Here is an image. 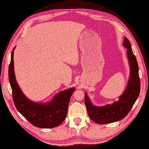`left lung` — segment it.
<instances>
[{
  "label": "left lung",
  "mask_w": 149,
  "mask_h": 149,
  "mask_svg": "<svg viewBox=\"0 0 149 149\" xmlns=\"http://www.w3.org/2000/svg\"><path fill=\"white\" fill-rule=\"evenodd\" d=\"M123 45L127 48V55L130 66V77L128 86L119 101L101 107L93 105L85 94V104L89 116L95 123L107 124L123 119L132 108L140 91V80L139 74V65L136 58L133 54L130 41L127 37L124 38Z\"/></svg>",
  "instance_id": "1"
}]
</instances>
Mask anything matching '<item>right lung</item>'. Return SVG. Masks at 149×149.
Here are the masks:
<instances>
[{
    "label": "right lung",
    "instance_id": "obj_1",
    "mask_svg": "<svg viewBox=\"0 0 149 149\" xmlns=\"http://www.w3.org/2000/svg\"><path fill=\"white\" fill-rule=\"evenodd\" d=\"M9 66V80L12 89L13 100L17 111L33 125L38 128H50L60 125L67 116L68 104L75 88L65 90L56 94L48 104H39L28 100L19 87L14 71V49Z\"/></svg>",
    "mask_w": 149,
    "mask_h": 149
}]
</instances>
